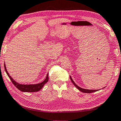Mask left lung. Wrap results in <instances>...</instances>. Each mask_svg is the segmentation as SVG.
<instances>
[{"label": "left lung", "instance_id": "1", "mask_svg": "<svg viewBox=\"0 0 121 121\" xmlns=\"http://www.w3.org/2000/svg\"><path fill=\"white\" fill-rule=\"evenodd\" d=\"M70 80L72 82V83H73V84L75 86V87L77 88V89H78L79 91L82 92L83 93H92V92H96L97 91H99L98 90H88V89H83V88H81L78 86L75 83L73 82V79L71 78V77L70 76ZM104 87V88H105ZM103 88V89H104Z\"/></svg>", "mask_w": 121, "mask_h": 121}]
</instances>
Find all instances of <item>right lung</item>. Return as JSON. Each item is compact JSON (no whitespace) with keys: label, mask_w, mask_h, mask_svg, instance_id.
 Here are the masks:
<instances>
[{"label":"right lung","mask_w":121,"mask_h":121,"mask_svg":"<svg viewBox=\"0 0 121 121\" xmlns=\"http://www.w3.org/2000/svg\"><path fill=\"white\" fill-rule=\"evenodd\" d=\"M4 67H5V70L6 73H7L8 76L9 77L10 79H11L12 82L13 83V84L15 85V86L18 89L22 92H37L42 89L44 85L48 82V73L47 74L45 80L42 82V83L36 84H29V85H24V84H21L16 82L10 76L9 73L7 72V70L6 68L5 64H4Z\"/></svg>","instance_id":"obj_1"}]
</instances>
